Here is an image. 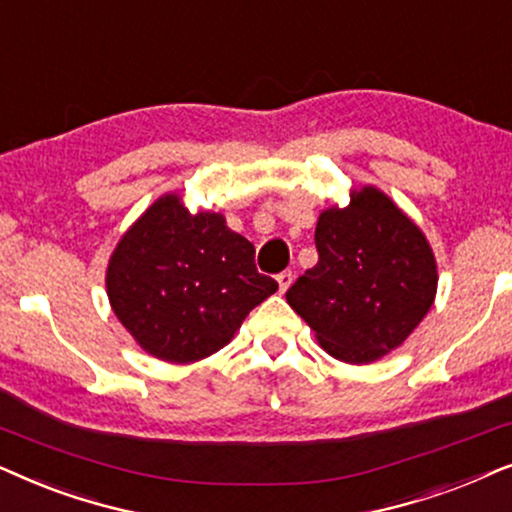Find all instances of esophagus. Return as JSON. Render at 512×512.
<instances>
[{
  "label": "esophagus",
  "mask_w": 512,
  "mask_h": 512,
  "mask_svg": "<svg viewBox=\"0 0 512 512\" xmlns=\"http://www.w3.org/2000/svg\"><path fill=\"white\" fill-rule=\"evenodd\" d=\"M292 278H295V276H292V271H281V274L276 276V281H278V290H281V292L288 290L290 285H292Z\"/></svg>",
  "instance_id": "obj_1"
}]
</instances>
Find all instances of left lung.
Masks as SVG:
<instances>
[{"label":"left lung","instance_id":"left-lung-1","mask_svg":"<svg viewBox=\"0 0 512 512\" xmlns=\"http://www.w3.org/2000/svg\"><path fill=\"white\" fill-rule=\"evenodd\" d=\"M318 264L285 292L323 349L365 365L410 337L431 309L438 269L421 229L374 187L320 213Z\"/></svg>","mask_w":512,"mask_h":512}]
</instances>
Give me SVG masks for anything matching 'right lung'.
Wrapping results in <instances>:
<instances>
[{"instance_id": "add662e5", "label": "right lung", "mask_w": 512, "mask_h": 512, "mask_svg": "<svg viewBox=\"0 0 512 512\" xmlns=\"http://www.w3.org/2000/svg\"><path fill=\"white\" fill-rule=\"evenodd\" d=\"M278 290L255 248L222 215H192L161 196L126 231L107 267V297L142 349L168 363L220 351L243 318Z\"/></svg>"}]
</instances>
